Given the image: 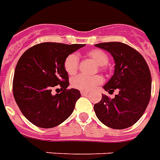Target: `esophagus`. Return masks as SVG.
I'll list each match as a JSON object with an SVG mask.
<instances>
[{"mask_svg": "<svg viewBox=\"0 0 160 160\" xmlns=\"http://www.w3.org/2000/svg\"><path fill=\"white\" fill-rule=\"evenodd\" d=\"M89 93V91H84V90H81V91H80V93H81L82 95H87Z\"/></svg>", "mask_w": 160, "mask_h": 160, "instance_id": "1", "label": "esophagus"}]
</instances>
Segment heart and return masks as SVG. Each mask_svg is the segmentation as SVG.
Listing matches in <instances>:
<instances>
[{"label": "heart", "mask_w": 160, "mask_h": 160, "mask_svg": "<svg viewBox=\"0 0 160 160\" xmlns=\"http://www.w3.org/2000/svg\"><path fill=\"white\" fill-rule=\"evenodd\" d=\"M88 56L99 67H104L108 63V57L104 52L99 49L89 51ZM79 56L76 53H71L67 57L64 62V68L69 75H75L79 68ZM102 79L101 76H86L78 75L71 79V85L73 88L80 90H88L96 85L101 84Z\"/></svg>", "instance_id": "b5f03b06"}]
</instances>
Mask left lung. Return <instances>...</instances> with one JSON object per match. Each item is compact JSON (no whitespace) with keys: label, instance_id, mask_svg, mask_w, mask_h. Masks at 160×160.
I'll return each instance as SVG.
<instances>
[{"label":"left lung","instance_id":"8db88e82","mask_svg":"<svg viewBox=\"0 0 160 160\" xmlns=\"http://www.w3.org/2000/svg\"><path fill=\"white\" fill-rule=\"evenodd\" d=\"M104 49L113 58V76L103 89L109 93L118 91L115 98L102 94V99L93 106L98 120L113 129L132 127L141 118L150 102L151 75L145 60L140 52L119 42L94 45Z\"/></svg>","mask_w":160,"mask_h":160}]
</instances>
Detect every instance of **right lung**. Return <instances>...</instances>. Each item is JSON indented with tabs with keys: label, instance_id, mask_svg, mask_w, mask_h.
Listing matches in <instances>:
<instances>
[{
	"label": "right lung",
	"instance_id": "1",
	"mask_svg": "<svg viewBox=\"0 0 160 160\" xmlns=\"http://www.w3.org/2000/svg\"><path fill=\"white\" fill-rule=\"evenodd\" d=\"M84 46L42 42L20 57L15 70L13 94L23 115L33 125L55 127L73 112L80 93L67 89L69 77L64 62L67 56ZM58 85L62 92L53 96L51 89Z\"/></svg>",
	"mask_w": 160,
	"mask_h": 160
}]
</instances>
